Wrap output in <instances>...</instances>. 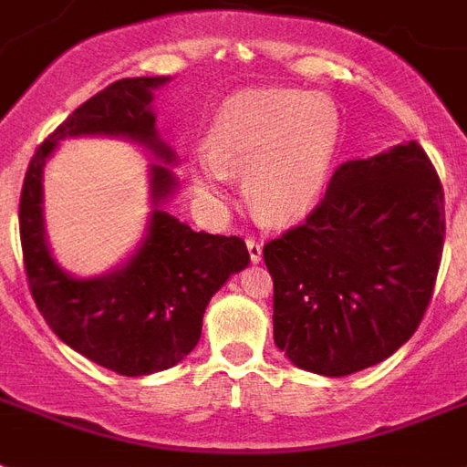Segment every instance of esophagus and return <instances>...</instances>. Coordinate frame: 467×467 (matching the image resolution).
Returning a JSON list of instances; mask_svg holds the SVG:
<instances>
[{
  "instance_id": "34e87169",
  "label": "esophagus",
  "mask_w": 467,
  "mask_h": 467,
  "mask_svg": "<svg viewBox=\"0 0 467 467\" xmlns=\"http://www.w3.org/2000/svg\"><path fill=\"white\" fill-rule=\"evenodd\" d=\"M246 249H249V259L252 264H259L261 261V244L254 237H246Z\"/></svg>"
}]
</instances>
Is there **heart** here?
<instances>
[{"label": "heart", "mask_w": 467, "mask_h": 467, "mask_svg": "<svg viewBox=\"0 0 467 467\" xmlns=\"http://www.w3.org/2000/svg\"><path fill=\"white\" fill-rule=\"evenodd\" d=\"M343 141L338 105L305 90H244L215 112L206 143L189 155V177L203 199L223 201L242 174L249 208L268 225L305 218L324 196Z\"/></svg>", "instance_id": "obj_1"}]
</instances>
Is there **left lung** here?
I'll use <instances>...</instances> for the list:
<instances>
[{
    "mask_svg": "<svg viewBox=\"0 0 467 467\" xmlns=\"http://www.w3.org/2000/svg\"><path fill=\"white\" fill-rule=\"evenodd\" d=\"M443 234L441 182L418 141L343 162L305 221L264 244L275 345L324 377L391 358L430 306Z\"/></svg>",
    "mask_w": 467,
    "mask_h": 467,
    "instance_id": "1",
    "label": "left lung"
}]
</instances>
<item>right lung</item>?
I'll use <instances>...</instances> for the list:
<instances>
[{"label": "right lung", "instance_id": "add662e5", "mask_svg": "<svg viewBox=\"0 0 467 467\" xmlns=\"http://www.w3.org/2000/svg\"><path fill=\"white\" fill-rule=\"evenodd\" d=\"M165 81V76L122 78L76 108L37 146L18 203L26 278L43 319L83 358L124 377L170 369L194 350L211 297L249 264L246 244L234 234L194 233L155 208L127 266L102 278H71L45 244L43 168L57 143L83 134L129 136L172 162V150L155 136L150 112L153 88ZM150 172L153 201L161 203L177 182L162 165H153Z\"/></svg>", "mask_w": 467, "mask_h": 467}]
</instances>
